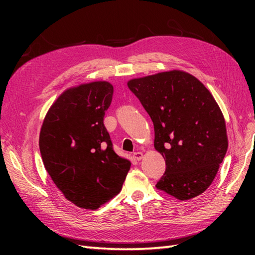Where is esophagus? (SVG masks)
Listing matches in <instances>:
<instances>
[{"label": "esophagus", "mask_w": 255, "mask_h": 255, "mask_svg": "<svg viewBox=\"0 0 255 255\" xmlns=\"http://www.w3.org/2000/svg\"><path fill=\"white\" fill-rule=\"evenodd\" d=\"M142 158H143L142 152H134V153H133V159H134V160L140 161Z\"/></svg>", "instance_id": "1"}]
</instances>
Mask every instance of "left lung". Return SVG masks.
I'll use <instances>...</instances> for the list:
<instances>
[{
    "label": "left lung",
    "instance_id": "1",
    "mask_svg": "<svg viewBox=\"0 0 255 255\" xmlns=\"http://www.w3.org/2000/svg\"><path fill=\"white\" fill-rule=\"evenodd\" d=\"M127 84L152 119L154 148L165 160V173L155 187L180 200L204 193L228 149L226 122L214 96L180 70Z\"/></svg>",
    "mask_w": 255,
    "mask_h": 255
}]
</instances>
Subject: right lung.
Wrapping results in <instances>:
<instances>
[{"instance_id": "obj_1", "label": "right lung", "mask_w": 255, "mask_h": 255, "mask_svg": "<svg viewBox=\"0 0 255 255\" xmlns=\"http://www.w3.org/2000/svg\"><path fill=\"white\" fill-rule=\"evenodd\" d=\"M114 88L106 81L66 90L39 134L42 162L56 186L80 208L97 209L121 192L130 161L121 158L104 126Z\"/></svg>"}]
</instances>
